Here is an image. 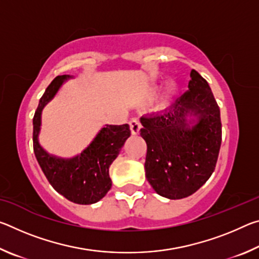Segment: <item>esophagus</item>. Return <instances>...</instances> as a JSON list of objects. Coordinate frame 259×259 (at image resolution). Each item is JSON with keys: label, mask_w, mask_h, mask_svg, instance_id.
Returning <instances> with one entry per match:
<instances>
[{"label": "esophagus", "mask_w": 259, "mask_h": 259, "mask_svg": "<svg viewBox=\"0 0 259 259\" xmlns=\"http://www.w3.org/2000/svg\"><path fill=\"white\" fill-rule=\"evenodd\" d=\"M129 124H130V130H131V134L133 135H138L139 134V130H140V122L137 119V117H133L129 121Z\"/></svg>", "instance_id": "34e87169"}]
</instances>
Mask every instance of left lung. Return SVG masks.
Returning <instances> with one entry per match:
<instances>
[{"label": "left lung", "mask_w": 259, "mask_h": 259, "mask_svg": "<svg viewBox=\"0 0 259 259\" xmlns=\"http://www.w3.org/2000/svg\"><path fill=\"white\" fill-rule=\"evenodd\" d=\"M188 90L157 114L140 117L146 178L164 198L192 195L211 176L222 144L221 112L208 82L192 69Z\"/></svg>", "instance_id": "left-lung-1"}]
</instances>
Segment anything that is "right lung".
Wrapping results in <instances>:
<instances>
[{
  "instance_id": "right-lung-1",
  "label": "right lung",
  "mask_w": 259,
  "mask_h": 259,
  "mask_svg": "<svg viewBox=\"0 0 259 259\" xmlns=\"http://www.w3.org/2000/svg\"><path fill=\"white\" fill-rule=\"evenodd\" d=\"M67 77H55L40 99L33 117V148L43 174L57 192L74 203L91 204L103 199L111 190L109 165L119 155L131 131L129 124L106 125L93 143L73 159H59L48 154L37 140L41 112Z\"/></svg>"
}]
</instances>
